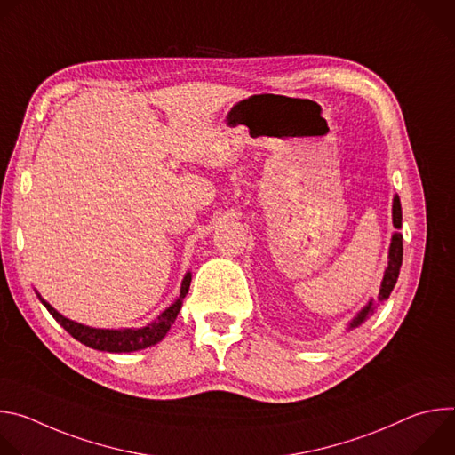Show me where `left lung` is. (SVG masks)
Instances as JSON below:
<instances>
[{"instance_id":"obj_1","label":"left lung","mask_w":455,"mask_h":455,"mask_svg":"<svg viewBox=\"0 0 455 455\" xmlns=\"http://www.w3.org/2000/svg\"><path fill=\"white\" fill-rule=\"evenodd\" d=\"M393 221H395V227L396 228H402V204H400V196L395 198V204H393ZM402 261H403V235L400 232H396L393 235V243H391V250H388V267L385 270V275H383V283H381V288H379V295H378V300H385L388 299V295H391L396 281H398V275H400V267H402ZM374 311L372 307V302H369L360 313L358 316L351 322V328H356L360 326V323Z\"/></svg>"}]
</instances>
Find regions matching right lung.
<instances>
[{
    "label": "right lung",
    "mask_w": 455,
    "mask_h": 455,
    "mask_svg": "<svg viewBox=\"0 0 455 455\" xmlns=\"http://www.w3.org/2000/svg\"><path fill=\"white\" fill-rule=\"evenodd\" d=\"M190 286V274L185 275L183 283H181V291L180 297L174 304H171L155 322H151L149 326L142 328V330H95V328H88L83 326V323H77L74 320L64 318L60 313H57L48 302H44L39 295V300L44 304V307L50 311V315L60 323V326L67 330L76 340H79L81 344L92 347V349H99V351H108V353H132V351H139V349H146L149 346L158 344L167 331L171 330V323L176 320L181 302L188 291Z\"/></svg>",
    "instance_id": "right-lung-1"
}]
</instances>
